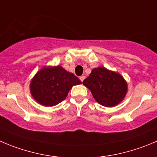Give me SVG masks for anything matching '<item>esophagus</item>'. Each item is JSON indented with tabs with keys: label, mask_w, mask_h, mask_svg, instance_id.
Returning <instances> with one entry per match:
<instances>
[{
	"label": "esophagus",
	"mask_w": 157,
	"mask_h": 157,
	"mask_svg": "<svg viewBox=\"0 0 157 157\" xmlns=\"http://www.w3.org/2000/svg\"><path fill=\"white\" fill-rule=\"evenodd\" d=\"M84 79H85V76H81V77H80V80H81V82H83Z\"/></svg>",
	"instance_id": "esophagus-1"
}]
</instances>
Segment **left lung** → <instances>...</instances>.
I'll return each instance as SVG.
<instances>
[{"mask_svg":"<svg viewBox=\"0 0 157 157\" xmlns=\"http://www.w3.org/2000/svg\"><path fill=\"white\" fill-rule=\"evenodd\" d=\"M83 84L91 91L96 101L105 107H114L119 104L128 90L122 76L105 67L93 69Z\"/></svg>","mask_w":157,"mask_h":157,"instance_id":"obj_1","label":"left lung"}]
</instances>
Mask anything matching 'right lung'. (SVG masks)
<instances>
[{
	"label": "right lung",
	"mask_w": 157,
	"mask_h": 157,
	"mask_svg": "<svg viewBox=\"0 0 157 157\" xmlns=\"http://www.w3.org/2000/svg\"><path fill=\"white\" fill-rule=\"evenodd\" d=\"M81 81L60 66L44 67L37 72L30 83L33 98L45 107L55 106L65 100L73 86Z\"/></svg>",
	"instance_id": "add662e5"
}]
</instances>
